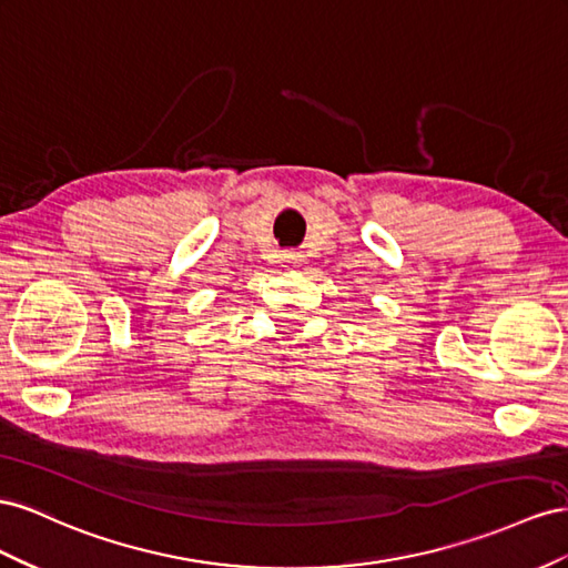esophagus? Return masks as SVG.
Listing matches in <instances>:
<instances>
[{"label":"esophagus","instance_id":"34e87169","mask_svg":"<svg viewBox=\"0 0 568 568\" xmlns=\"http://www.w3.org/2000/svg\"><path fill=\"white\" fill-rule=\"evenodd\" d=\"M281 262H283L285 266H297V264L302 262V254H297V252H285V254L281 256Z\"/></svg>","mask_w":568,"mask_h":568}]
</instances>
